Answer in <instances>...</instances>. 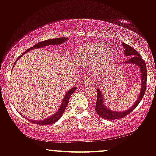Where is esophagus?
Returning <instances> with one entry per match:
<instances>
[{
	"instance_id": "esophagus-1",
	"label": "esophagus",
	"mask_w": 156,
	"mask_h": 156,
	"mask_svg": "<svg viewBox=\"0 0 156 156\" xmlns=\"http://www.w3.org/2000/svg\"><path fill=\"white\" fill-rule=\"evenodd\" d=\"M94 79H89L85 82V84L86 85H92V84H94Z\"/></svg>"
}]
</instances>
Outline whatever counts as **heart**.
<instances>
[{
  "label": "heart",
  "instance_id": "heart-1",
  "mask_svg": "<svg viewBox=\"0 0 156 156\" xmlns=\"http://www.w3.org/2000/svg\"><path fill=\"white\" fill-rule=\"evenodd\" d=\"M113 52L109 48L99 43L86 44L76 51L75 59L78 65L95 64L98 70H103L111 62Z\"/></svg>",
  "mask_w": 156,
  "mask_h": 156
}]
</instances>
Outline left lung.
Wrapping results in <instances>:
<instances>
[{
  "mask_svg": "<svg viewBox=\"0 0 156 156\" xmlns=\"http://www.w3.org/2000/svg\"><path fill=\"white\" fill-rule=\"evenodd\" d=\"M123 46L125 48L124 54L126 57H129L128 60L125 61V64L129 63V64H135L140 68V72H141V90H140V93L139 94V97L137 98V100L133 105L132 108H130L128 110L123 112H116L114 110H110L106 108L105 105V103L103 102V97L102 94L99 89H97V102L95 105V110H96L97 113L100 116V117L103 118L105 119L108 120H115V119H120L124 118L126 115H129L130 112H132L133 110L136 108V107L140 104V101L143 98L144 92L146 90V85H147V67H146L145 62L141 56L138 53L136 50H135L134 48H132L130 45H128L126 44L123 43Z\"/></svg>",
  "mask_w": 156,
  "mask_h": 156,
  "instance_id": "left-lung-1",
  "label": "left lung"
}]
</instances>
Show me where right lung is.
Masks as SVG:
<instances>
[{
    "instance_id": "1",
    "label": "right lung",
    "mask_w": 156,
    "mask_h": 156,
    "mask_svg": "<svg viewBox=\"0 0 156 156\" xmlns=\"http://www.w3.org/2000/svg\"><path fill=\"white\" fill-rule=\"evenodd\" d=\"M67 40V37H58V38L49 39V40L41 41V42H39L35 45H34L33 47L28 48L27 50H26V51H24L21 56H20V57H22V56L24 54H25L26 52L29 51L30 49H33V48H39L44 47V46H51V45L61 44ZM20 57H19V58H20ZM19 58H18V59H19ZM16 61H17V59H16ZM15 63H16V62H15L14 64ZM76 88L74 87V88H73V89H70L68 91H67L66 95H65V98H64V99H63L62 102L61 106L59 107V109H58L57 112H56V113L54 114V115H52L51 117L48 118V119H47L42 120V121H31V120H30V121L33 122L34 123H36V124H39V125H49V124H51V123H55V122L57 121L58 120H59L60 118L62 117V115H63L64 112H65V109H66V108H67V105H68L70 97H71V95H72V94L75 91H76Z\"/></svg>"
}]
</instances>
